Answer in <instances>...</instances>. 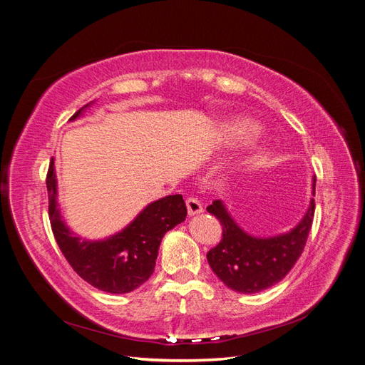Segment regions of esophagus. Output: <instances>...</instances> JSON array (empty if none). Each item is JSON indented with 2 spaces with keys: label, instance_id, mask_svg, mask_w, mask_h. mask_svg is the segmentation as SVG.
Wrapping results in <instances>:
<instances>
[{
  "label": "esophagus",
  "instance_id": "obj_1",
  "mask_svg": "<svg viewBox=\"0 0 365 365\" xmlns=\"http://www.w3.org/2000/svg\"><path fill=\"white\" fill-rule=\"evenodd\" d=\"M185 205H187V212H189L190 216H195V215H200L202 213V204L196 200V197H189V200L185 201Z\"/></svg>",
  "mask_w": 365,
  "mask_h": 365
}]
</instances>
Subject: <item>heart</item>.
I'll return each instance as SVG.
<instances>
[{
	"label": "heart",
	"instance_id": "1",
	"mask_svg": "<svg viewBox=\"0 0 365 365\" xmlns=\"http://www.w3.org/2000/svg\"><path fill=\"white\" fill-rule=\"evenodd\" d=\"M222 130V137L228 143H236L240 140H245L247 145L254 146L260 141V130L254 126L251 121L245 118H233L228 120L220 128Z\"/></svg>",
	"mask_w": 365,
	"mask_h": 365
}]
</instances>
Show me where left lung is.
I'll list each match as a JSON object with an SVG mask.
<instances>
[{
  "instance_id": "1",
  "label": "left lung",
  "mask_w": 365,
  "mask_h": 365,
  "mask_svg": "<svg viewBox=\"0 0 365 365\" xmlns=\"http://www.w3.org/2000/svg\"><path fill=\"white\" fill-rule=\"evenodd\" d=\"M312 195L315 196V180ZM207 212L215 215L222 225V239L207 252L208 264L230 289L256 294L279 283L302 256L312 227L315 201L311 200L294 228L269 237H257L242 230L220 200L208 205Z\"/></svg>"
}]
</instances>
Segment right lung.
<instances>
[{
  "label": "right lung",
  "mask_w": 365,
  "mask_h": 365,
  "mask_svg": "<svg viewBox=\"0 0 365 365\" xmlns=\"http://www.w3.org/2000/svg\"><path fill=\"white\" fill-rule=\"evenodd\" d=\"M93 103L81 108L70 121L79 118ZM47 190L51 230L65 259L85 282L109 294H126L145 283L155 268L164 235L187 216L182 196L169 195L146 205L118 233L102 240H88L76 236L61 215L54 158L47 173Z\"/></svg>",
  "instance_id": "right-lung-1"
}]
</instances>
